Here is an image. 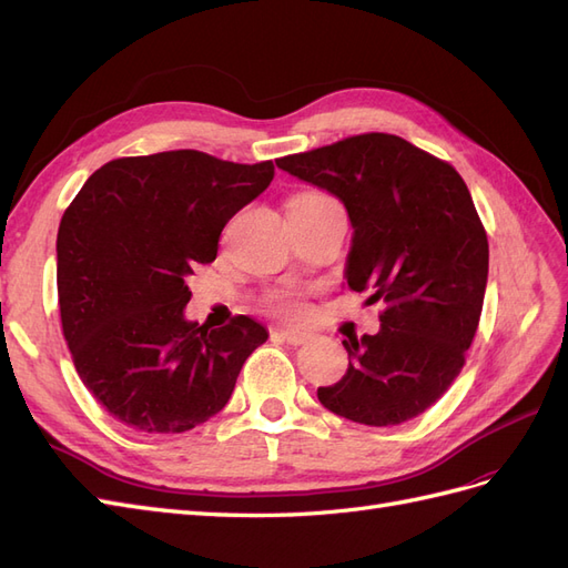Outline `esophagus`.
<instances>
[{
	"label": "esophagus",
	"instance_id": "obj_1",
	"mask_svg": "<svg viewBox=\"0 0 568 568\" xmlns=\"http://www.w3.org/2000/svg\"><path fill=\"white\" fill-rule=\"evenodd\" d=\"M280 334L286 343H291V346H301V343H307L313 338V332L298 329V326H284V329H280Z\"/></svg>",
	"mask_w": 568,
	"mask_h": 568
}]
</instances>
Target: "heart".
<instances>
[{"mask_svg": "<svg viewBox=\"0 0 568 568\" xmlns=\"http://www.w3.org/2000/svg\"><path fill=\"white\" fill-rule=\"evenodd\" d=\"M274 305H277L282 313H288V315H298L303 311V303L294 296H277L274 298Z\"/></svg>", "mask_w": 568, "mask_h": 568, "instance_id": "b5f03b06", "label": "heart"}]
</instances>
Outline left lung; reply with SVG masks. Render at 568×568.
I'll return each instance as SVG.
<instances>
[{"mask_svg":"<svg viewBox=\"0 0 568 568\" xmlns=\"http://www.w3.org/2000/svg\"><path fill=\"white\" fill-rule=\"evenodd\" d=\"M348 213L343 280L382 301V329L343 338L348 369L320 403L367 426L415 419L464 367L488 284V236L457 170L395 134H357L277 161Z\"/></svg>","mask_w":568,"mask_h":568,"instance_id":"obj_1","label":"left lung"}]
</instances>
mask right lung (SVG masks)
<instances>
[{
    "instance_id": "right-lung-1",
    "label": "right lung",
    "mask_w": 568,
    "mask_h": 568,
    "mask_svg": "<svg viewBox=\"0 0 568 568\" xmlns=\"http://www.w3.org/2000/svg\"><path fill=\"white\" fill-rule=\"evenodd\" d=\"M272 178V161L163 151L101 165L68 205L57 236L63 336L118 422L182 434L227 405L270 334L246 315L220 329L186 320V277L215 261L222 230Z\"/></svg>"
}]
</instances>
